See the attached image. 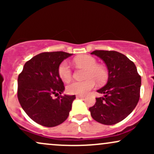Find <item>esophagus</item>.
<instances>
[{"label": "esophagus", "mask_w": 154, "mask_h": 154, "mask_svg": "<svg viewBox=\"0 0 154 154\" xmlns=\"http://www.w3.org/2000/svg\"><path fill=\"white\" fill-rule=\"evenodd\" d=\"M76 97H77V98H85L84 95H76Z\"/></svg>", "instance_id": "34e87169"}]
</instances>
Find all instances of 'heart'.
<instances>
[{
    "label": "heart",
    "instance_id": "heart-1",
    "mask_svg": "<svg viewBox=\"0 0 154 154\" xmlns=\"http://www.w3.org/2000/svg\"><path fill=\"white\" fill-rule=\"evenodd\" d=\"M75 62L77 66L87 69L85 80L75 81L70 83L66 88L67 93L69 94L85 95L95 86V80L102 83L107 78V72L105 69L98 66L96 59L93 56L83 55L75 58ZM59 75L63 82H69L72 79V72L69 64L66 61L60 63L58 69Z\"/></svg>",
    "mask_w": 154,
    "mask_h": 154
}]
</instances>
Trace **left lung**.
Segmentation results:
<instances>
[{
	"label": "left lung",
	"instance_id": "1",
	"mask_svg": "<svg viewBox=\"0 0 154 154\" xmlns=\"http://www.w3.org/2000/svg\"><path fill=\"white\" fill-rule=\"evenodd\" d=\"M91 54L103 60L109 71L106 85L97 91L103 97L96 98L95 105L89 109L91 116L103 125H115L125 119L138 103L141 77L135 63L121 53L97 50Z\"/></svg>",
	"mask_w": 154,
	"mask_h": 154
}]
</instances>
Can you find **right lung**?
<instances>
[{"instance_id": "obj_1", "label": "right lung", "mask_w": 154, "mask_h": 154, "mask_svg": "<svg viewBox=\"0 0 154 154\" xmlns=\"http://www.w3.org/2000/svg\"><path fill=\"white\" fill-rule=\"evenodd\" d=\"M72 54L56 51L38 54L26 61L18 77L17 96L23 110L36 123L52 128L68 117L75 95L64 91L58 69ZM58 96L54 99L52 97Z\"/></svg>"}]
</instances>
